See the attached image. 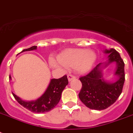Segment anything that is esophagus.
Returning <instances> with one entry per match:
<instances>
[{
  "instance_id": "1",
  "label": "esophagus",
  "mask_w": 133,
  "mask_h": 133,
  "mask_svg": "<svg viewBox=\"0 0 133 133\" xmlns=\"http://www.w3.org/2000/svg\"><path fill=\"white\" fill-rule=\"evenodd\" d=\"M68 78L69 81H71L72 80L75 79V78H76V76H74V75H72V74H68Z\"/></svg>"
}]
</instances>
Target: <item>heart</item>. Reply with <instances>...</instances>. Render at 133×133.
Returning a JSON list of instances; mask_svg holds the SVG:
<instances>
[{"label": "heart", "instance_id": "obj_1", "mask_svg": "<svg viewBox=\"0 0 133 133\" xmlns=\"http://www.w3.org/2000/svg\"><path fill=\"white\" fill-rule=\"evenodd\" d=\"M59 63L67 68H76L81 74L89 72L94 64L96 55L94 51L83 48L68 49L62 52L57 57ZM50 65L52 68L59 67L55 60L51 59Z\"/></svg>", "mask_w": 133, "mask_h": 133}]
</instances>
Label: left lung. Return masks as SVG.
Wrapping results in <instances>:
<instances>
[{
    "label": "left lung",
    "mask_w": 133,
    "mask_h": 133,
    "mask_svg": "<svg viewBox=\"0 0 133 133\" xmlns=\"http://www.w3.org/2000/svg\"><path fill=\"white\" fill-rule=\"evenodd\" d=\"M104 52L108 54L107 61L97 65L89 74L79 78L82 88L78 97L91 109L103 110L113 104L120 96L124 83V63L119 52L113 48L106 49ZM113 62L116 63L115 74L117 78L114 82H107L102 71Z\"/></svg>",
    "instance_id": "1"
}]
</instances>
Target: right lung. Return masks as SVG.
<instances>
[{"mask_svg":"<svg viewBox=\"0 0 133 133\" xmlns=\"http://www.w3.org/2000/svg\"><path fill=\"white\" fill-rule=\"evenodd\" d=\"M36 49L37 46H33L31 48L23 50L21 52L31 51ZM9 78L10 80L11 78L10 76ZM68 84V80L66 75L58 79L52 78L50 80L49 85L44 94L37 100H31V101H25L22 100L21 98L17 96L14 93L12 94L15 99L18 101L19 104L29 111H31V112L46 113L54 109L55 106H57V104L59 103V100L61 99V93Z\"/></svg>","mask_w":133,"mask_h":133,"instance_id":"add662e5","label":"right lung"}]
</instances>
